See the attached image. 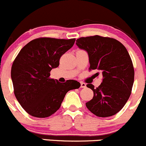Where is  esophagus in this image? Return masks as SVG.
Returning a JSON list of instances; mask_svg holds the SVG:
<instances>
[{"label":"esophagus","mask_w":146,"mask_h":146,"mask_svg":"<svg viewBox=\"0 0 146 146\" xmlns=\"http://www.w3.org/2000/svg\"><path fill=\"white\" fill-rule=\"evenodd\" d=\"M86 84L83 82H81V88H86Z\"/></svg>","instance_id":"34e87169"}]
</instances>
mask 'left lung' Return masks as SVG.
I'll list each match as a JSON object with an SVG mask.
<instances>
[{"mask_svg": "<svg viewBox=\"0 0 146 146\" xmlns=\"http://www.w3.org/2000/svg\"><path fill=\"white\" fill-rule=\"evenodd\" d=\"M76 44L88 53L89 70L100 71L103 78L98 88L86 85L94 91L86 108L100 117L115 115L128 100L134 81L133 63L127 48L115 38L98 35L78 38Z\"/></svg>", "mask_w": 146, "mask_h": 146, "instance_id": "1", "label": "left lung"}]
</instances>
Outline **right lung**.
Listing matches in <instances>:
<instances>
[{
	"instance_id": "1",
	"label": "right lung",
	"mask_w": 146,
	"mask_h": 146,
	"mask_svg": "<svg viewBox=\"0 0 146 146\" xmlns=\"http://www.w3.org/2000/svg\"><path fill=\"white\" fill-rule=\"evenodd\" d=\"M75 38H38L24 46L13 62L11 78L16 98L35 117L55 113L69 91L80 87L75 80L60 83L50 79V72L59 66L60 58L73 46Z\"/></svg>"
}]
</instances>
